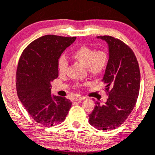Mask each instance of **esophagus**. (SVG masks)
I'll use <instances>...</instances> for the list:
<instances>
[{"label": "esophagus", "instance_id": "1", "mask_svg": "<svg viewBox=\"0 0 155 155\" xmlns=\"http://www.w3.org/2000/svg\"><path fill=\"white\" fill-rule=\"evenodd\" d=\"M86 97H76L73 98V101H81V100H85Z\"/></svg>", "mask_w": 155, "mask_h": 155}]
</instances>
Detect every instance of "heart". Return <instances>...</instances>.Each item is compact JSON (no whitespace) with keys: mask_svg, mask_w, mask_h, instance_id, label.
Here are the masks:
<instances>
[{"mask_svg":"<svg viewBox=\"0 0 155 155\" xmlns=\"http://www.w3.org/2000/svg\"><path fill=\"white\" fill-rule=\"evenodd\" d=\"M72 58L86 65V69L91 75L100 76L107 69L109 63V55L107 51L103 49L95 51L90 47H78L72 52ZM67 61L64 57L58 59V69L61 74L65 73L67 69Z\"/></svg>","mask_w":155,"mask_h":155,"instance_id":"1","label":"heart"}]
</instances>
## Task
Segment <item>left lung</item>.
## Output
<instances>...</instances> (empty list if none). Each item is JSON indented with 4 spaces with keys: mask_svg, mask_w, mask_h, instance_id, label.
<instances>
[{
    "mask_svg": "<svg viewBox=\"0 0 155 155\" xmlns=\"http://www.w3.org/2000/svg\"><path fill=\"white\" fill-rule=\"evenodd\" d=\"M108 44L109 63L103 82L108 96L101 105L96 102L89 123L95 128L109 130L120 126L133 110L140 90V73L134 51L112 36H98Z\"/></svg>",
    "mask_w": 155,
    "mask_h": 155,
    "instance_id": "left-lung-1",
    "label": "left lung"
}]
</instances>
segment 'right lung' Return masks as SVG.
Wrapping results in <instances>:
<instances>
[{"label": "right lung", "mask_w": 155, "mask_h": 155, "mask_svg": "<svg viewBox=\"0 0 155 155\" xmlns=\"http://www.w3.org/2000/svg\"><path fill=\"white\" fill-rule=\"evenodd\" d=\"M76 37L48 35L28 45L16 72L18 97L35 121L54 126L65 120L72 106L65 97L51 95V82L58 76V58Z\"/></svg>", "instance_id": "obj_1"}]
</instances>
